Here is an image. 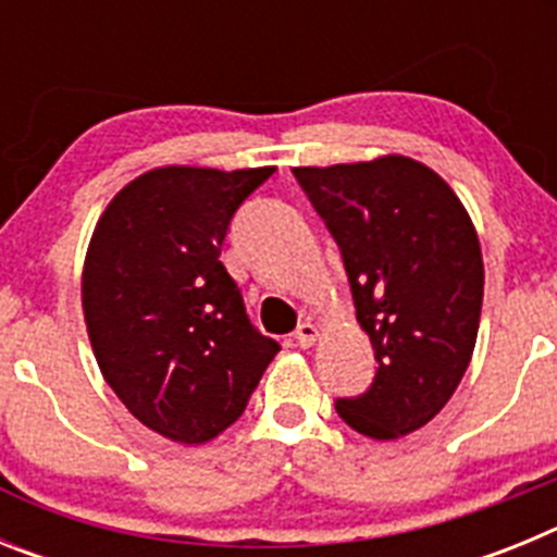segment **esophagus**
Instances as JSON below:
<instances>
[{"label": "esophagus", "mask_w": 557, "mask_h": 557, "mask_svg": "<svg viewBox=\"0 0 557 557\" xmlns=\"http://www.w3.org/2000/svg\"><path fill=\"white\" fill-rule=\"evenodd\" d=\"M318 326H314V323H301V326H298V332H295V343H298V346H304V348H309V346H314V343H318Z\"/></svg>", "instance_id": "esophagus-1"}]
</instances>
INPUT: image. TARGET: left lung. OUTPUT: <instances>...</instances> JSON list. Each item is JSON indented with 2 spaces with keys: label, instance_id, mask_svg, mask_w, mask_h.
I'll use <instances>...</instances> for the list:
<instances>
[{
  "label": "left lung",
  "instance_id": "8db88e82",
  "mask_svg": "<svg viewBox=\"0 0 557 557\" xmlns=\"http://www.w3.org/2000/svg\"><path fill=\"white\" fill-rule=\"evenodd\" d=\"M332 231L376 376L334 410L359 435L396 441L430 424L460 385L482 309V250L469 211L407 156L295 166Z\"/></svg>",
  "mask_w": 557,
  "mask_h": 557
}]
</instances>
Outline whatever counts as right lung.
<instances>
[{
	"label": "right lung",
	"mask_w": 557,
	"mask_h": 557,
	"mask_svg": "<svg viewBox=\"0 0 557 557\" xmlns=\"http://www.w3.org/2000/svg\"><path fill=\"white\" fill-rule=\"evenodd\" d=\"M275 166H156L113 195L83 262L97 366L147 430L198 446L243 416L278 343L220 262L234 211Z\"/></svg>",
	"instance_id": "add662e5"
}]
</instances>
